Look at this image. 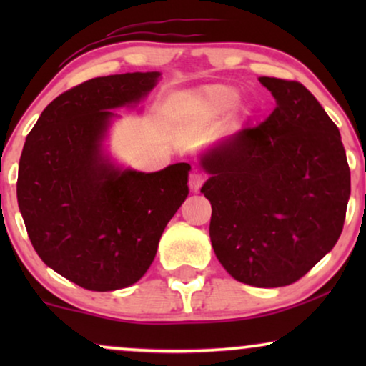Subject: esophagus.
<instances>
[{"mask_svg":"<svg viewBox=\"0 0 366 366\" xmlns=\"http://www.w3.org/2000/svg\"><path fill=\"white\" fill-rule=\"evenodd\" d=\"M204 174H202V173H197L194 172L192 177H189V188L193 189V192H198L199 188H202V184L204 183Z\"/></svg>","mask_w":366,"mask_h":366,"instance_id":"1","label":"esophagus"}]
</instances>
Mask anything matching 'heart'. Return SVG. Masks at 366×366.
Wrapping results in <instances>:
<instances>
[{"label":"heart","mask_w":366,"mask_h":366,"mask_svg":"<svg viewBox=\"0 0 366 366\" xmlns=\"http://www.w3.org/2000/svg\"><path fill=\"white\" fill-rule=\"evenodd\" d=\"M239 93L228 84H212L183 94L177 102V113L188 127L198 128L217 122L237 107Z\"/></svg>","instance_id":"heart-1"}]
</instances>
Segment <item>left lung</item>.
Segmentation results:
<instances>
[{"label":"left lung","mask_w":366,"mask_h":366,"mask_svg":"<svg viewBox=\"0 0 366 366\" xmlns=\"http://www.w3.org/2000/svg\"><path fill=\"white\" fill-rule=\"evenodd\" d=\"M277 108L203 154L212 174L209 238L238 282L287 287L305 277L342 234L350 167L342 137L298 81L262 76Z\"/></svg>","instance_id":"obj_1"}]
</instances>
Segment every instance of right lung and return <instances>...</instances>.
Returning <instances> with one entry per match:
<instances>
[{"label":"right lung","instance_id":"1","mask_svg":"<svg viewBox=\"0 0 366 366\" xmlns=\"http://www.w3.org/2000/svg\"><path fill=\"white\" fill-rule=\"evenodd\" d=\"M159 76L124 73L88 79L54 98L24 142L18 204L39 258L93 292L137 283L188 189V163L157 173L114 168L99 142L113 112L138 103Z\"/></svg>","mask_w":366,"mask_h":366}]
</instances>
